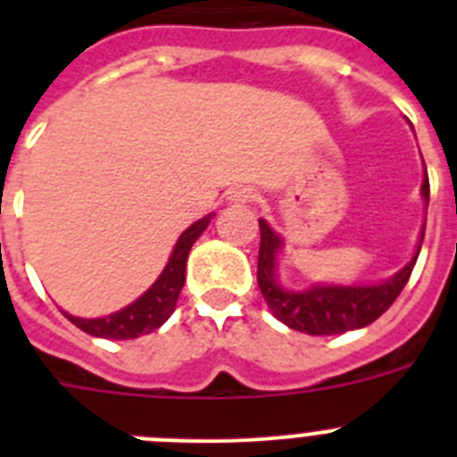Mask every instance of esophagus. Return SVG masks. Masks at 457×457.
Wrapping results in <instances>:
<instances>
[{
    "label": "esophagus",
    "instance_id": "34e87169",
    "mask_svg": "<svg viewBox=\"0 0 457 457\" xmlns=\"http://www.w3.org/2000/svg\"><path fill=\"white\" fill-rule=\"evenodd\" d=\"M256 199V192L252 187H237L231 192L233 204H252Z\"/></svg>",
    "mask_w": 457,
    "mask_h": 457
}]
</instances>
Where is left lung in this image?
<instances>
[{
    "mask_svg": "<svg viewBox=\"0 0 457 457\" xmlns=\"http://www.w3.org/2000/svg\"><path fill=\"white\" fill-rule=\"evenodd\" d=\"M421 196L430 199V183L428 171L421 183ZM261 226V249H258V288L263 293L270 311L277 320L288 325L297 332L313 334V337H332V334L361 329L378 320L395 302V297L405 288L423 242L421 236L410 263L401 268L394 277L385 278L382 284L370 286H338V284H313L304 290H290L281 286L277 274L278 253L284 249V237L272 231L265 220H258Z\"/></svg>",
    "mask_w": 457,
    "mask_h": 457,
    "instance_id": "1",
    "label": "left lung"
}]
</instances>
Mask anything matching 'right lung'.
I'll return each mask as SVG.
<instances>
[{"label": "right lung", "mask_w": 457, "mask_h": 457, "mask_svg": "<svg viewBox=\"0 0 457 457\" xmlns=\"http://www.w3.org/2000/svg\"><path fill=\"white\" fill-rule=\"evenodd\" d=\"M215 215H205L199 221H194L189 228L180 233V237L173 245V252L164 265L162 274L155 278V284L146 293L137 297L132 304L123 306L120 311H114L103 318H79L66 313L63 316L79 327L82 332L91 334L98 338H112V341H123V338H137L141 334L155 332L157 327H162L169 320V316L176 309L179 295L185 284V265L192 245L201 237V233L208 228L210 220Z\"/></svg>", "instance_id": "1"}]
</instances>
